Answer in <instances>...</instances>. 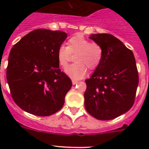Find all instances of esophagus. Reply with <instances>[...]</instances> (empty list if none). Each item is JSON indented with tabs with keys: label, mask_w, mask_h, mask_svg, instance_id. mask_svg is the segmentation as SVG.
<instances>
[{
	"label": "esophagus",
	"mask_w": 149,
	"mask_h": 149,
	"mask_svg": "<svg viewBox=\"0 0 149 149\" xmlns=\"http://www.w3.org/2000/svg\"><path fill=\"white\" fill-rule=\"evenodd\" d=\"M77 83H78V81H77V80H72V84H73L74 85L77 84Z\"/></svg>",
	"instance_id": "obj_1"
}]
</instances>
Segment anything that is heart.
I'll use <instances>...</instances> for the list:
<instances>
[{"mask_svg": "<svg viewBox=\"0 0 149 149\" xmlns=\"http://www.w3.org/2000/svg\"><path fill=\"white\" fill-rule=\"evenodd\" d=\"M75 63L68 65L65 69L67 75L72 79H81L86 76L87 68L95 69L103 59L104 50L97 42H90L82 35H76L68 40V46L62 45L57 51L59 65L65 67L68 65L71 54H75Z\"/></svg>", "mask_w": 149, "mask_h": 149, "instance_id": "heart-1", "label": "heart"}]
</instances>
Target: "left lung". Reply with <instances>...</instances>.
Segmentation results:
<instances>
[{
	"mask_svg": "<svg viewBox=\"0 0 149 149\" xmlns=\"http://www.w3.org/2000/svg\"><path fill=\"white\" fill-rule=\"evenodd\" d=\"M91 39L102 46L103 59L90 78L86 79L84 104L99 120H110L132 107L139 84L132 51L108 33L92 34Z\"/></svg>",
	"mask_w": 149,
	"mask_h": 149,
	"instance_id": "1",
	"label": "left lung"
}]
</instances>
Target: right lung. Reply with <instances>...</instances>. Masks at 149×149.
I'll return each instance as SVG.
<instances>
[{
  "label": "right lung",
  "instance_id": "add662e5",
  "mask_svg": "<svg viewBox=\"0 0 149 149\" xmlns=\"http://www.w3.org/2000/svg\"><path fill=\"white\" fill-rule=\"evenodd\" d=\"M67 33L37 29L24 36L10 51L6 80L15 103L29 113L48 116L63 107L72 88L59 68L58 48Z\"/></svg>",
  "mask_w": 149,
  "mask_h": 149
}]
</instances>
